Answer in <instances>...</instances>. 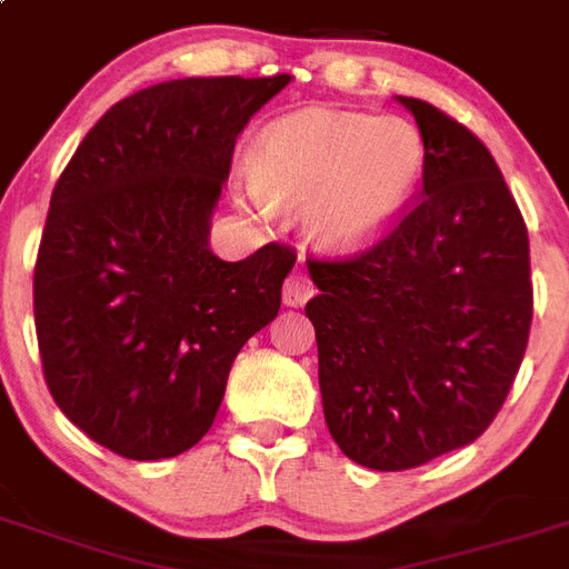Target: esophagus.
<instances>
[{"label": "esophagus", "mask_w": 569, "mask_h": 569, "mask_svg": "<svg viewBox=\"0 0 569 569\" xmlns=\"http://www.w3.org/2000/svg\"><path fill=\"white\" fill-rule=\"evenodd\" d=\"M312 295H315V283L303 274V271H292V274L286 277V283H283L286 307H303Z\"/></svg>", "instance_id": "esophagus-1"}]
</instances>
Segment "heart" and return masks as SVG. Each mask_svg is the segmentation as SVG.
<instances>
[{
    "mask_svg": "<svg viewBox=\"0 0 569 569\" xmlns=\"http://www.w3.org/2000/svg\"><path fill=\"white\" fill-rule=\"evenodd\" d=\"M425 170V138L396 114L307 109L262 132L251 184L262 202L303 208L329 251L370 246L410 204Z\"/></svg>",
    "mask_w": 569,
    "mask_h": 569,
    "instance_id": "b5f03b06",
    "label": "heart"
}]
</instances>
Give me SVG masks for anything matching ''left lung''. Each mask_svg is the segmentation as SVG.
<instances>
[{"mask_svg":"<svg viewBox=\"0 0 569 569\" xmlns=\"http://www.w3.org/2000/svg\"><path fill=\"white\" fill-rule=\"evenodd\" d=\"M425 138L422 190L350 257H309L327 428L376 471L417 469L498 417L532 327L527 222L471 130L399 98Z\"/></svg>","mask_w":569,"mask_h":569,"instance_id":"left-lung-1","label":"left lung"}]
</instances>
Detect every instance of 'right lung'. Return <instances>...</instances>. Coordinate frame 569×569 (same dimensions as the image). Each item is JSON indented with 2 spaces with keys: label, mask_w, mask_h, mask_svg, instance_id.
Segmentation results:
<instances>
[{
  "label": "right lung",
  "mask_w": 569,
  "mask_h": 569,
  "mask_svg": "<svg viewBox=\"0 0 569 569\" xmlns=\"http://www.w3.org/2000/svg\"><path fill=\"white\" fill-rule=\"evenodd\" d=\"M289 74L184 78L118 100L51 193L33 323L57 408L127 460H167L208 433L228 370L274 321L289 246L240 262L208 246L233 144Z\"/></svg>",
  "instance_id": "add662e5"
}]
</instances>
